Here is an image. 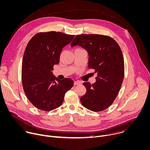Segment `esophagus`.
<instances>
[{"mask_svg":"<svg viewBox=\"0 0 150 150\" xmlns=\"http://www.w3.org/2000/svg\"><path fill=\"white\" fill-rule=\"evenodd\" d=\"M74 85H79L81 84V83L79 81H74Z\"/></svg>","mask_w":150,"mask_h":150,"instance_id":"34e87169","label":"esophagus"}]
</instances>
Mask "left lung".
I'll return each mask as SVG.
<instances>
[{
  "instance_id": "obj_1",
  "label": "left lung",
  "mask_w": 150,
  "mask_h": 150,
  "mask_svg": "<svg viewBox=\"0 0 150 150\" xmlns=\"http://www.w3.org/2000/svg\"><path fill=\"white\" fill-rule=\"evenodd\" d=\"M81 46L89 55L88 68L97 76L96 82H84L86 93L81 97L82 105L94 112L108 108L114 101L121 89L124 76V61L118 43L107 35H76L71 46Z\"/></svg>"
}]
</instances>
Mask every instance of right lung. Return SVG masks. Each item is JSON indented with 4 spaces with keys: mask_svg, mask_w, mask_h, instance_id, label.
Segmentation results:
<instances>
[{
    "mask_svg": "<svg viewBox=\"0 0 150 150\" xmlns=\"http://www.w3.org/2000/svg\"><path fill=\"white\" fill-rule=\"evenodd\" d=\"M74 36L60 32H39L28 42L22 60V86L29 101L38 109L49 111L58 108L73 86V80L56 78L52 71L59 62L63 47Z\"/></svg>",
    "mask_w": 150,
    "mask_h": 150,
    "instance_id": "add662e5",
    "label": "right lung"
}]
</instances>
